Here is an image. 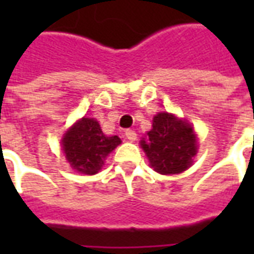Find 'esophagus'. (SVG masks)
Returning <instances> with one entry per match:
<instances>
[{
  "label": "esophagus",
  "instance_id": "obj_1",
  "mask_svg": "<svg viewBox=\"0 0 254 254\" xmlns=\"http://www.w3.org/2000/svg\"><path fill=\"white\" fill-rule=\"evenodd\" d=\"M125 136H127V138L129 141H134V140L137 138V134H136V132L132 130V129H127V130H125Z\"/></svg>",
  "mask_w": 254,
  "mask_h": 254
}]
</instances>
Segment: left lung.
<instances>
[{"instance_id":"8db88e82","label":"left lung","mask_w":254,"mask_h":254,"mask_svg":"<svg viewBox=\"0 0 254 254\" xmlns=\"http://www.w3.org/2000/svg\"><path fill=\"white\" fill-rule=\"evenodd\" d=\"M141 147L151 166L160 174H178L191 165L197 152L194 132L189 124L169 113L154 117L152 129Z\"/></svg>"}]
</instances>
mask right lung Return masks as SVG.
<instances>
[{"label":"right lung","mask_w":254,"mask_h":254,"mask_svg":"<svg viewBox=\"0 0 254 254\" xmlns=\"http://www.w3.org/2000/svg\"><path fill=\"white\" fill-rule=\"evenodd\" d=\"M118 144V136L107 137L94 118H83L66 132L63 149L67 162L83 174H95L102 169L103 160Z\"/></svg>","instance_id":"1"}]
</instances>
